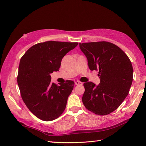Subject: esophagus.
I'll list each match as a JSON object with an SVG mask.
<instances>
[{"label":"esophagus","instance_id":"obj_1","mask_svg":"<svg viewBox=\"0 0 146 146\" xmlns=\"http://www.w3.org/2000/svg\"><path fill=\"white\" fill-rule=\"evenodd\" d=\"M82 82H79V81H76V82H75V85H82Z\"/></svg>","mask_w":146,"mask_h":146}]
</instances>
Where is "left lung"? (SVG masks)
Here are the masks:
<instances>
[{
	"instance_id": "obj_1",
	"label": "left lung",
	"mask_w": 146,
	"mask_h": 146,
	"mask_svg": "<svg viewBox=\"0 0 146 146\" xmlns=\"http://www.w3.org/2000/svg\"><path fill=\"white\" fill-rule=\"evenodd\" d=\"M91 70H99L100 83H84L82 97L87 110L107 115L116 110L126 98L133 81V67L122 49L107 41L79 43Z\"/></svg>"
}]
</instances>
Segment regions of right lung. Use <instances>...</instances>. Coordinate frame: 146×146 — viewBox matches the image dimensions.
I'll return each instance as SVG.
<instances>
[{
	"instance_id": "obj_1",
	"label": "right lung",
	"mask_w": 146,
	"mask_h": 146,
	"mask_svg": "<svg viewBox=\"0 0 146 146\" xmlns=\"http://www.w3.org/2000/svg\"><path fill=\"white\" fill-rule=\"evenodd\" d=\"M78 42L50 41L36 44L22 56L17 74L21 95L35 116L44 121L58 118L65 110L74 82L51 83L50 74L59 70L64 56Z\"/></svg>"
}]
</instances>
